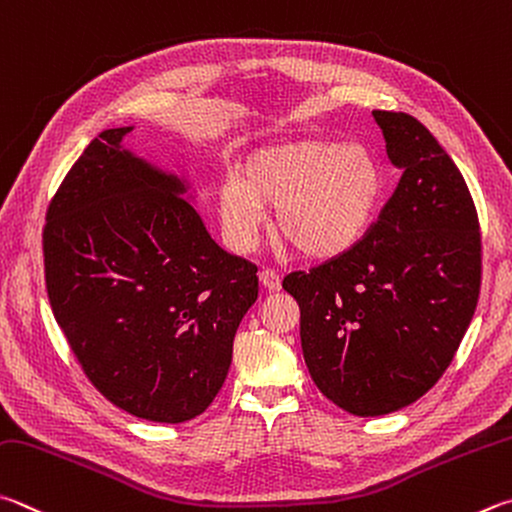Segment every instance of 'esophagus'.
<instances>
[{
	"instance_id": "esophagus-1",
	"label": "esophagus",
	"mask_w": 512,
	"mask_h": 512,
	"mask_svg": "<svg viewBox=\"0 0 512 512\" xmlns=\"http://www.w3.org/2000/svg\"><path fill=\"white\" fill-rule=\"evenodd\" d=\"M259 284L264 286V291H268V293H275V291H280L282 288V280H280V275H277L275 271H262L259 273Z\"/></svg>"
}]
</instances>
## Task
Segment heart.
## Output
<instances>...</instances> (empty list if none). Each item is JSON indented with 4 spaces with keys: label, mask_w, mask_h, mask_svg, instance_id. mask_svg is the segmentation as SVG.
I'll list each match as a JSON object with an SVG mask.
<instances>
[{
    "label": "heart",
    "mask_w": 512,
    "mask_h": 512,
    "mask_svg": "<svg viewBox=\"0 0 512 512\" xmlns=\"http://www.w3.org/2000/svg\"><path fill=\"white\" fill-rule=\"evenodd\" d=\"M385 192L376 156L322 138L259 147L237 179L221 183L217 210L226 244L250 253L273 208V232L309 259L347 255L367 237Z\"/></svg>",
    "instance_id": "b5f03b06"
}]
</instances>
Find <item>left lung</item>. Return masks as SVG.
<instances>
[{
    "instance_id": "obj_1",
    "label": "left lung",
    "mask_w": 512,
    "mask_h": 512,
    "mask_svg": "<svg viewBox=\"0 0 512 512\" xmlns=\"http://www.w3.org/2000/svg\"><path fill=\"white\" fill-rule=\"evenodd\" d=\"M403 167L392 199L347 255L284 277L300 304L302 353L320 392L383 416L436 385L477 309L481 235L459 167L403 111H371Z\"/></svg>"
}]
</instances>
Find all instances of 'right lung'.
Wrapping results in <instances>:
<instances>
[{"mask_svg":"<svg viewBox=\"0 0 512 512\" xmlns=\"http://www.w3.org/2000/svg\"><path fill=\"white\" fill-rule=\"evenodd\" d=\"M132 129L94 138L46 210V291L102 396L183 423L224 385L257 266L210 237L185 176L127 150Z\"/></svg>","mask_w":512,"mask_h":512,"instance_id":"right-lung-1","label":"right lung"}]
</instances>
